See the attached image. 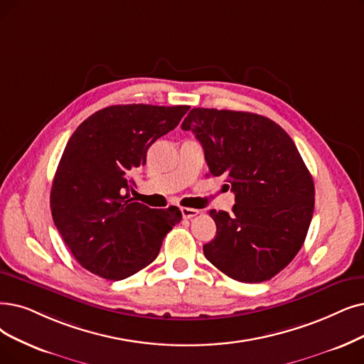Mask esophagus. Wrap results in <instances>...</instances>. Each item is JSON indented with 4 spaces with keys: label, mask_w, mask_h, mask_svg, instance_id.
<instances>
[{
    "label": "esophagus",
    "mask_w": 364,
    "mask_h": 364,
    "mask_svg": "<svg viewBox=\"0 0 364 364\" xmlns=\"http://www.w3.org/2000/svg\"><path fill=\"white\" fill-rule=\"evenodd\" d=\"M181 212L185 220H190V218H194L196 215L200 213L197 209H193V208H181Z\"/></svg>",
    "instance_id": "34e87169"
}]
</instances>
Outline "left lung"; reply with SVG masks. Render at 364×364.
<instances>
[{
	"instance_id": "1",
	"label": "left lung",
	"mask_w": 364,
	"mask_h": 364,
	"mask_svg": "<svg viewBox=\"0 0 364 364\" xmlns=\"http://www.w3.org/2000/svg\"><path fill=\"white\" fill-rule=\"evenodd\" d=\"M205 151L209 171L235 193L232 213L209 210L216 236L203 246L231 279L257 284L285 269L306 239L315 186L284 129L250 112L196 107L182 122Z\"/></svg>"
}]
</instances>
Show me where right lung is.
Returning <instances> with one entry per match:
<instances>
[{
	"instance_id": "obj_1",
	"label": "right lung",
	"mask_w": 364,
	"mask_h": 364,
	"mask_svg": "<svg viewBox=\"0 0 364 364\" xmlns=\"http://www.w3.org/2000/svg\"><path fill=\"white\" fill-rule=\"evenodd\" d=\"M190 106L124 105L85 119L63 152L52 191L53 223L79 264L121 281L156 258L181 223L176 206L151 209L129 197L151 144L178 127Z\"/></svg>"
}]
</instances>
